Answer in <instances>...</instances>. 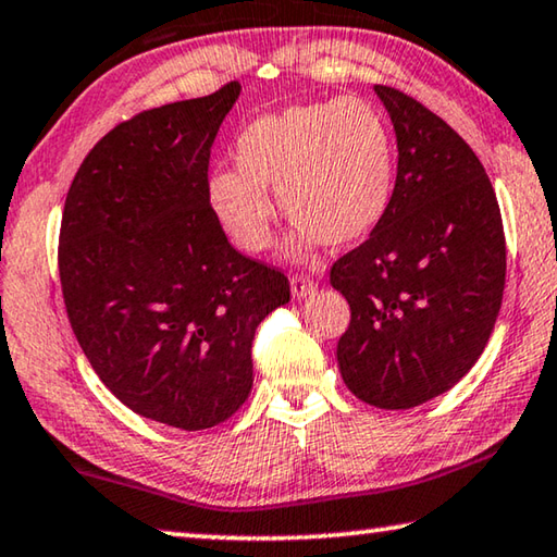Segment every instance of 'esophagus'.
I'll use <instances>...</instances> for the list:
<instances>
[{
    "label": "esophagus",
    "instance_id": "obj_1",
    "mask_svg": "<svg viewBox=\"0 0 557 557\" xmlns=\"http://www.w3.org/2000/svg\"><path fill=\"white\" fill-rule=\"evenodd\" d=\"M315 288H318V284H315L313 278H308V276H294V278H290V294H294V298H298V300L313 296Z\"/></svg>",
    "mask_w": 557,
    "mask_h": 557
}]
</instances>
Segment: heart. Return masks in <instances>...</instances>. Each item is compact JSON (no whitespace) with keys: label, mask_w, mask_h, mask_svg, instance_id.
<instances>
[{"label":"heart","mask_w":557,"mask_h":557,"mask_svg":"<svg viewBox=\"0 0 557 557\" xmlns=\"http://www.w3.org/2000/svg\"><path fill=\"white\" fill-rule=\"evenodd\" d=\"M237 173L220 171L208 183L214 214L244 251L271 242L273 205L298 230L286 242L288 259H308L320 244L352 247L392 210L396 141L386 116L362 97L288 107L261 116L234 144Z\"/></svg>","instance_id":"1"}]
</instances>
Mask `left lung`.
<instances>
[{"label":"left lung","instance_id":"1","mask_svg":"<svg viewBox=\"0 0 557 557\" xmlns=\"http://www.w3.org/2000/svg\"><path fill=\"white\" fill-rule=\"evenodd\" d=\"M398 171L392 210L335 261L352 320L337 343L349 392L386 411L421 406L470 372L502 308L506 244L480 159L450 124L386 85Z\"/></svg>","mask_w":557,"mask_h":557}]
</instances>
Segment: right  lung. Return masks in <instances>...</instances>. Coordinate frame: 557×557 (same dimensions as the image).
<instances>
[{
    "instance_id": "add662e5",
    "label": "right lung",
    "mask_w": 557,
    "mask_h": 557,
    "mask_svg": "<svg viewBox=\"0 0 557 557\" xmlns=\"http://www.w3.org/2000/svg\"><path fill=\"white\" fill-rule=\"evenodd\" d=\"M239 83L136 114L85 156L58 269L73 333L134 413L205 431L247 401L251 339L290 300L284 273L232 247L210 208V146Z\"/></svg>"
}]
</instances>
